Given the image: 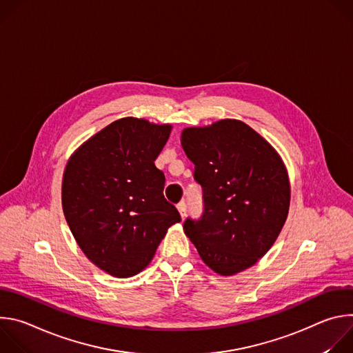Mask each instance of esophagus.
<instances>
[{"mask_svg": "<svg viewBox=\"0 0 353 353\" xmlns=\"http://www.w3.org/2000/svg\"><path fill=\"white\" fill-rule=\"evenodd\" d=\"M177 210H179L181 218H184L185 214H187V204H185V201H180V203L177 204Z\"/></svg>", "mask_w": 353, "mask_h": 353, "instance_id": "obj_1", "label": "esophagus"}]
</instances>
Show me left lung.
<instances>
[{"mask_svg": "<svg viewBox=\"0 0 353 353\" xmlns=\"http://www.w3.org/2000/svg\"><path fill=\"white\" fill-rule=\"evenodd\" d=\"M181 146L203 188V215L184 221L199 257L221 275L254 265L288 216L290 188L281 158L261 135L237 120L185 128Z\"/></svg>", "mask_w": 353, "mask_h": 353, "instance_id": "obj_1", "label": "left lung"}]
</instances>
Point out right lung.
I'll use <instances>...</instances> for the list:
<instances>
[{
  "label": "right lung",
  "instance_id": "obj_1",
  "mask_svg": "<svg viewBox=\"0 0 353 353\" xmlns=\"http://www.w3.org/2000/svg\"><path fill=\"white\" fill-rule=\"evenodd\" d=\"M170 125L125 117L88 139L63 179V210L85 253L117 278L141 272L169 226L181 221L155 166Z\"/></svg>",
  "mask_w": 353,
  "mask_h": 353
}]
</instances>
